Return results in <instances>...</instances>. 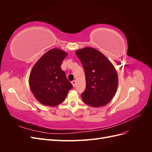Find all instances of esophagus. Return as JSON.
<instances>
[{
	"instance_id": "34e87169",
	"label": "esophagus",
	"mask_w": 152,
	"mask_h": 152,
	"mask_svg": "<svg viewBox=\"0 0 152 152\" xmlns=\"http://www.w3.org/2000/svg\"><path fill=\"white\" fill-rule=\"evenodd\" d=\"M72 86L73 87H75L76 86V81L75 80H73L72 81Z\"/></svg>"
}]
</instances>
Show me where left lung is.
I'll return each mask as SVG.
<instances>
[{
    "mask_svg": "<svg viewBox=\"0 0 152 152\" xmlns=\"http://www.w3.org/2000/svg\"><path fill=\"white\" fill-rule=\"evenodd\" d=\"M75 53L85 70L86 87L81 94L84 102L93 107L108 104L117 89L115 68L104 54L94 48H85Z\"/></svg>",
    "mask_w": 152,
    "mask_h": 152,
    "instance_id": "obj_1",
    "label": "left lung"
}]
</instances>
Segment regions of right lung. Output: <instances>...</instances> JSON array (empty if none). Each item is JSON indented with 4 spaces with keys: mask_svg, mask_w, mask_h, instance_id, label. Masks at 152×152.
Here are the masks:
<instances>
[{
    "mask_svg": "<svg viewBox=\"0 0 152 152\" xmlns=\"http://www.w3.org/2000/svg\"><path fill=\"white\" fill-rule=\"evenodd\" d=\"M66 54L59 49H50L32 68L29 85L35 98L42 104L54 107L61 104L73 87L61 68Z\"/></svg>",
    "mask_w": 152,
    "mask_h": 152,
    "instance_id": "obj_1",
    "label": "right lung"
}]
</instances>
